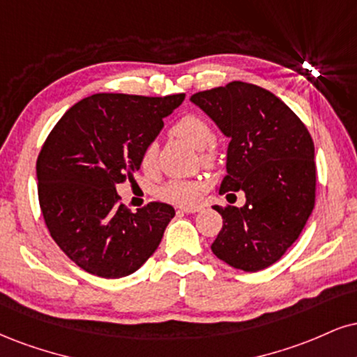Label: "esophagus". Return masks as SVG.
<instances>
[{
  "label": "esophagus",
  "mask_w": 357,
  "mask_h": 357,
  "mask_svg": "<svg viewBox=\"0 0 357 357\" xmlns=\"http://www.w3.org/2000/svg\"><path fill=\"white\" fill-rule=\"evenodd\" d=\"M179 211L186 213V214L197 213V211H201V206H181V208H179Z\"/></svg>",
  "instance_id": "34e87169"
}]
</instances>
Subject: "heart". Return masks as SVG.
Returning <instances> with one entry per match:
<instances>
[{
    "label": "heart",
    "instance_id": "b5f03b06",
    "mask_svg": "<svg viewBox=\"0 0 357 357\" xmlns=\"http://www.w3.org/2000/svg\"><path fill=\"white\" fill-rule=\"evenodd\" d=\"M174 136L183 137L184 141L199 149V160L204 166H214L218 162V148L213 143V128L208 119L201 114H184L171 128ZM139 165L146 173H153L158 165V148L156 144H146L141 151ZM206 190V183L203 179H171L160 188V197L169 203L190 206L197 203L203 191Z\"/></svg>",
    "mask_w": 357,
    "mask_h": 357
}]
</instances>
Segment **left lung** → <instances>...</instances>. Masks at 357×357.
I'll return each mask as SVG.
<instances>
[{"instance_id":"8db88e82","label":"left lung","mask_w":357,"mask_h":357,"mask_svg":"<svg viewBox=\"0 0 357 357\" xmlns=\"http://www.w3.org/2000/svg\"><path fill=\"white\" fill-rule=\"evenodd\" d=\"M191 101L231 137L220 195L246 196L243 208L214 206L222 216L214 256L246 273L261 271L281 259L314 208L312 137L289 106L256 84L233 81Z\"/></svg>"}]
</instances>
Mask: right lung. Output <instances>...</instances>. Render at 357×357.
I'll return each mask as SVG.
<instances>
[{
  "label": "right lung",
  "instance_id": "1",
  "mask_svg": "<svg viewBox=\"0 0 357 357\" xmlns=\"http://www.w3.org/2000/svg\"><path fill=\"white\" fill-rule=\"evenodd\" d=\"M186 94L100 93L64 113L36 161L38 199L51 238L94 276L135 273L160 246L174 208L151 201L124 208L116 184L135 178L139 156Z\"/></svg>",
  "mask_w": 357,
  "mask_h": 357
}]
</instances>
